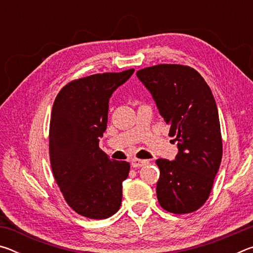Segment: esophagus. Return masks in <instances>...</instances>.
<instances>
[{
	"mask_svg": "<svg viewBox=\"0 0 253 253\" xmlns=\"http://www.w3.org/2000/svg\"><path fill=\"white\" fill-rule=\"evenodd\" d=\"M147 161H144V160H138V158H134V160L131 161V166L134 169H139L142 168V166L146 165L147 164Z\"/></svg>",
	"mask_w": 253,
	"mask_h": 253,
	"instance_id": "esophagus-1",
	"label": "esophagus"
}]
</instances>
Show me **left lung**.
Here are the masks:
<instances>
[{
  "label": "left lung",
  "instance_id": "1",
  "mask_svg": "<svg viewBox=\"0 0 253 253\" xmlns=\"http://www.w3.org/2000/svg\"><path fill=\"white\" fill-rule=\"evenodd\" d=\"M175 137V161L158 158L156 186L161 207L174 214L199 210L211 193L222 160L216 104L203 77L183 65H157L137 71Z\"/></svg>",
  "mask_w": 253,
  "mask_h": 253
}]
</instances>
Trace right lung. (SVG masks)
<instances>
[{"label":"right lung","instance_id":"right-lung-1","mask_svg":"<svg viewBox=\"0 0 253 253\" xmlns=\"http://www.w3.org/2000/svg\"><path fill=\"white\" fill-rule=\"evenodd\" d=\"M134 71L72 80L53 102L49 129L53 177L68 205L89 219H107L121 208L130 165L111 161L100 149L99 138L108 122L109 98Z\"/></svg>","mask_w":253,"mask_h":253}]
</instances>
